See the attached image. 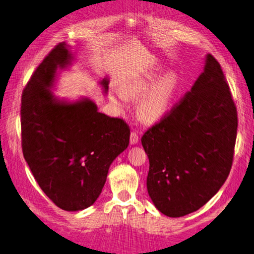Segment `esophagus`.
I'll return each mask as SVG.
<instances>
[{
  "label": "esophagus",
  "mask_w": 254,
  "mask_h": 254,
  "mask_svg": "<svg viewBox=\"0 0 254 254\" xmlns=\"http://www.w3.org/2000/svg\"><path fill=\"white\" fill-rule=\"evenodd\" d=\"M130 143L132 144V145H134V144H137V143H138V135H137V133H136L135 131H132V132H131Z\"/></svg>",
  "instance_id": "34e87169"
}]
</instances>
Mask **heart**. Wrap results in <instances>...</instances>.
I'll list each match as a JSON object with an SVG mask.
<instances>
[{
  "label": "heart",
  "mask_w": 254,
  "mask_h": 254,
  "mask_svg": "<svg viewBox=\"0 0 254 254\" xmlns=\"http://www.w3.org/2000/svg\"><path fill=\"white\" fill-rule=\"evenodd\" d=\"M181 80L176 72L163 74L161 70H148L124 81L121 89H114L112 101L122 108L127 99H138L137 114L141 121L154 124L162 121L170 112L180 89Z\"/></svg>",
  "instance_id": "1"
}]
</instances>
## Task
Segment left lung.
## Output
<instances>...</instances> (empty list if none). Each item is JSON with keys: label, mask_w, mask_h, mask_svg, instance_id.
I'll use <instances>...</instances> for the list:
<instances>
[{"label": "left lung", "mask_w": 254, "mask_h": 254, "mask_svg": "<svg viewBox=\"0 0 254 254\" xmlns=\"http://www.w3.org/2000/svg\"><path fill=\"white\" fill-rule=\"evenodd\" d=\"M238 118L221 67L210 54L181 103L142 137L150 161L148 196L163 215L201 208L229 175Z\"/></svg>", "instance_id": "1"}]
</instances>
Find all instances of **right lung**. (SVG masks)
Returning <instances> with one entry per match:
<instances>
[{"label": "right lung", "mask_w": 254, "mask_h": 254, "mask_svg": "<svg viewBox=\"0 0 254 254\" xmlns=\"http://www.w3.org/2000/svg\"><path fill=\"white\" fill-rule=\"evenodd\" d=\"M73 59L71 47L58 44L33 73L21 108L25 161L42 190L67 211L93 205L112 162L130 141L127 124L99 112L91 99L55 96L59 74ZM99 84L107 94L109 79Z\"/></svg>", "instance_id": "add662e5"}]
</instances>
